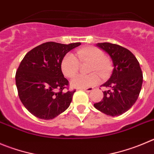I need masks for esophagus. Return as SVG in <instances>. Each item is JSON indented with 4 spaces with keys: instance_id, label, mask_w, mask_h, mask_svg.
I'll use <instances>...</instances> for the list:
<instances>
[{
    "instance_id": "34e87169",
    "label": "esophagus",
    "mask_w": 154,
    "mask_h": 154,
    "mask_svg": "<svg viewBox=\"0 0 154 154\" xmlns=\"http://www.w3.org/2000/svg\"><path fill=\"white\" fill-rule=\"evenodd\" d=\"M81 90H84V91L87 92V93H90V92H91L93 90V88L92 87H88V88H82Z\"/></svg>"
}]
</instances>
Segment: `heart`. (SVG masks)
<instances>
[{
	"label": "heart",
	"instance_id": "1",
	"mask_svg": "<svg viewBox=\"0 0 154 154\" xmlns=\"http://www.w3.org/2000/svg\"><path fill=\"white\" fill-rule=\"evenodd\" d=\"M90 61L89 72H97L105 77L111 70L112 63L105 54L97 47L87 46L77 50L75 56L67 53L63 57L61 63L62 73L65 77L71 78L79 70V62ZM100 82V77L97 74L92 73L88 75L79 74L71 80V85L78 88H87L97 85Z\"/></svg>",
	"mask_w": 154,
	"mask_h": 154
}]
</instances>
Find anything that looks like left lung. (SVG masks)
I'll return each instance as SVG.
<instances>
[{
    "mask_svg": "<svg viewBox=\"0 0 154 154\" xmlns=\"http://www.w3.org/2000/svg\"><path fill=\"white\" fill-rule=\"evenodd\" d=\"M97 46L109 54L114 69L109 80L103 87V98L94 107L109 116H118L130 109L140 94L143 74L136 57L127 48L109 42L98 43Z\"/></svg>",
    "mask_w": 154,
    "mask_h": 154,
    "instance_id": "obj_1",
    "label": "left lung"
}]
</instances>
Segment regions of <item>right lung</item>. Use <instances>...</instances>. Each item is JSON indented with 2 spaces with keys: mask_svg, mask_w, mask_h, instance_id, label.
Returning a JSON list of instances; mask_svg holds the SVG:
<instances>
[{
  "mask_svg": "<svg viewBox=\"0 0 154 154\" xmlns=\"http://www.w3.org/2000/svg\"><path fill=\"white\" fill-rule=\"evenodd\" d=\"M80 45L48 42L23 57L16 72V85L21 102L34 116L49 120L69 107L76 90H69L61 63L68 51Z\"/></svg>",
  "mask_w": 154,
  "mask_h": 154,
  "instance_id": "right-lung-1",
  "label": "right lung"
}]
</instances>
